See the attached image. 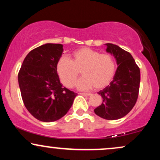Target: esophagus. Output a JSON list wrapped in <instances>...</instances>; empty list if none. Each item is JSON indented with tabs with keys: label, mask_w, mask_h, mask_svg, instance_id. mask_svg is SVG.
I'll return each mask as SVG.
<instances>
[{
	"label": "esophagus",
	"mask_w": 160,
	"mask_h": 160,
	"mask_svg": "<svg viewBox=\"0 0 160 160\" xmlns=\"http://www.w3.org/2000/svg\"><path fill=\"white\" fill-rule=\"evenodd\" d=\"M81 94L82 95H84V96H90V95H92L91 93H87V92H82Z\"/></svg>",
	"instance_id": "34e87169"
}]
</instances>
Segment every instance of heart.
<instances>
[{"label":"heart","mask_w":160,"mask_h":160,"mask_svg":"<svg viewBox=\"0 0 160 160\" xmlns=\"http://www.w3.org/2000/svg\"><path fill=\"white\" fill-rule=\"evenodd\" d=\"M56 71L61 82L67 87H74L81 71L83 77L77 83L79 89L84 90L95 86L101 89L113 80L116 62L111 55L83 47L72 52L71 60L61 57L57 62Z\"/></svg>","instance_id":"1"}]
</instances>
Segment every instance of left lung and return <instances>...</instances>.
Wrapping results in <instances>:
<instances>
[{
    "instance_id": "1",
    "label": "left lung",
    "mask_w": 160,
    "mask_h": 160,
    "mask_svg": "<svg viewBox=\"0 0 160 160\" xmlns=\"http://www.w3.org/2000/svg\"><path fill=\"white\" fill-rule=\"evenodd\" d=\"M107 52L115 57L118 65L113 80L98 92L103 102L94 110L95 114L105 120L122 118L132 109L138 97L141 74L132 55L118 46L106 43Z\"/></svg>"
}]
</instances>
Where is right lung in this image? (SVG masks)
Here are the masks:
<instances>
[{"instance_id": "right-lung-1", "label": "right lung", "mask_w": 160, "mask_h": 160, "mask_svg": "<svg viewBox=\"0 0 160 160\" xmlns=\"http://www.w3.org/2000/svg\"><path fill=\"white\" fill-rule=\"evenodd\" d=\"M59 43H47L32 49L22 62L18 81L22 98L29 113L42 122L64 117L77 93L63 87L56 65L63 52Z\"/></svg>"}]
</instances>
